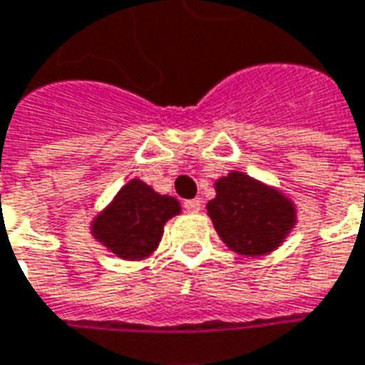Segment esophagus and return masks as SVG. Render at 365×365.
<instances>
[{"label": "esophagus", "instance_id": "1", "mask_svg": "<svg viewBox=\"0 0 365 365\" xmlns=\"http://www.w3.org/2000/svg\"><path fill=\"white\" fill-rule=\"evenodd\" d=\"M183 209L190 211V213H197L201 209V200H187L183 201Z\"/></svg>", "mask_w": 365, "mask_h": 365}]
</instances>
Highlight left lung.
<instances>
[{"label": "left lung", "mask_w": 365, "mask_h": 365, "mask_svg": "<svg viewBox=\"0 0 365 365\" xmlns=\"http://www.w3.org/2000/svg\"><path fill=\"white\" fill-rule=\"evenodd\" d=\"M207 215L221 241L239 255L274 251L297 225V207L282 193L243 172L219 178Z\"/></svg>", "instance_id": "obj_1"}]
</instances>
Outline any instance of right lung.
I'll return each mask as SVG.
<instances>
[{
	"label": "right lung",
	"mask_w": 365,
	"mask_h": 365,
	"mask_svg": "<svg viewBox=\"0 0 365 365\" xmlns=\"http://www.w3.org/2000/svg\"><path fill=\"white\" fill-rule=\"evenodd\" d=\"M180 211L175 197L160 195L154 187L134 178L93 219L91 233L124 261H142L156 251L164 225Z\"/></svg>",
	"instance_id": "obj_1"
}]
</instances>
